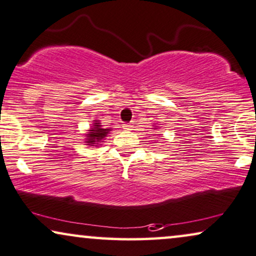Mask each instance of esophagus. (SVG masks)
Listing matches in <instances>:
<instances>
[{"label": "esophagus", "instance_id": "1", "mask_svg": "<svg viewBox=\"0 0 256 256\" xmlns=\"http://www.w3.org/2000/svg\"><path fill=\"white\" fill-rule=\"evenodd\" d=\"M132 124H124V129H126V130H132Z\"/></svg>", "mask_w": 256, "mask_h": 256}]
</instances>
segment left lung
<instances>
[{
    "label": "left lung",
    "instance_id": "obj_1",
    "mask_svg": "<svg viewBox=\"0 0 256 256\" xmlns=\"http://www.w3.org/2000/svg\"><path fill=\"white\" fill-rule=\"evenodd\" d=\"M155 129H156V128H155Z\"/></svg>",
    "mask_w": 256,
    "mask_h": 256
}]
</instances>
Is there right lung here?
<instances>
[{
    "label": "right lung",
    "mask_w": 256,
    "mask_h": 256,
    "mask_svg": "<svg viewBox=\"0 0 256 256\" xmlns=\"http://www.w3.org/2000/svg\"><path fill=\"white\" fill-rule=\"evenodd\" d=\"M88 132V134H86V136H87L86 138V144L98 147V146H101L100 144L104 142L106 136L112 132V128H102V126L100 124V121L95 120L94 124H92V127Z\"/></svg>",
    "instance_id": "obj_1"
}]
</instances>
